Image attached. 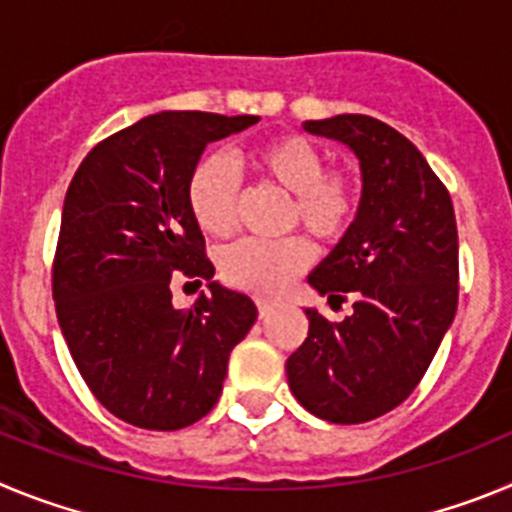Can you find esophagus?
I'll return each mask as SVG.
<instances>
[{
    "label": "esophagus",
    "mask_w": 512,
    "mask_h": 512,
    "mask_svg": "<svg viewBox=\"0 0 512 512\" xmlns=\"http://www.w3.org/2000/svg\"><path fill=\"white\" fill-rule=\"evenodd\" d=\"M257 313H260V319H267V316L273 313V303H270V301H257Z\"/></svg>",
    "instance_id": "obj_1"
}]
</instances>
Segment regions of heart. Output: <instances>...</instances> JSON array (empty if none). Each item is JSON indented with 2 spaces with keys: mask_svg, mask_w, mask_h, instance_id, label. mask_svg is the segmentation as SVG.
<instances>
[{
  "mask_svg": "<svg viewBox=\"0 0 512 512\" xmlns=\"http://www.w3.org/2000/svg\"><path fill=\"white\" fill-rule=\"evenodd\" d=\"M257 176L290 193L288 227L301 224L321 242H336L352 227L359 209V183L349 168H326V155L303 135H278L250 155ZM188 209L209 237L227 239L237 229L239 188L224 155H206L193 168L186 186ZM313 260L308 239L283 237L275 242L245 239L219 257L222 278L232 288L255 296H278Z\"/></svg>",
  "mask_w": 512,
  "mask_h": 512,
  "instance_id": "obj_1",
  "label": "heart"
}]
</instances>
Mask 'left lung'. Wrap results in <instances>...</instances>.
<instances>
[{
	"label": "left lung",
	"instance_id": "8db88e82",
	"mask_svg": "<svg viewBox=\"0 0 512 512\" xmlns=\"http://www.w3.org/2000/svg\"><path fill=\"white\" fill-rule=\"evenodd\" d=\"M357 155L362 199L342 242L308 283L354 313L326 321L306 308V342L285 362L298 403L331 423L393 411L426 375L459 298L454 206L408 137L367 114L303 122Z\"/></svg>",
	"mask_w": 512,
	"mask_h": 512
}]
</instances>
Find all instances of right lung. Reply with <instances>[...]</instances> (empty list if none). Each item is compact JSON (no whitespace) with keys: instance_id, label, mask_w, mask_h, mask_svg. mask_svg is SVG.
I'll list each match as a JSON object with an SVG mask.
<instances>
[{"instance_id":"obj_1","label":"right lung","mask_w":512,"mask_h":512,"mask_svg":"<svg viewBox=\"0 0 512 512\" xmlns=\"http://www.w3.org/2000/svg\"><path fill=\"white\" fill-rule=\"evenodd\" d=\"M260 117L160 112L101 140L63 201L53 301L78 372L109 413L150 431L204 418L229 354L257 319L250 296L219 285L186 186L209 142ZM178 272L210 280L193 309L172 306Z\"/></svg>"}]
</instances>
